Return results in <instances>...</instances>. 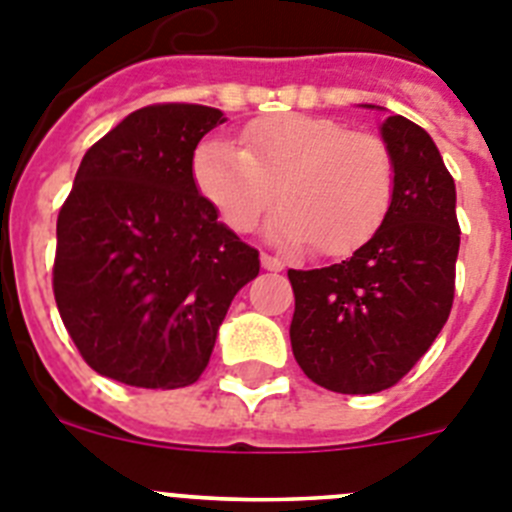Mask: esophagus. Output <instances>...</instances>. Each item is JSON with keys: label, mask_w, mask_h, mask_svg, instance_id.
Instances as JSON below:
<instances>
[{"label": "esophagus", "mask_w": 512, "mask_h": 512, "mask_svg": "<svg viewBox=\"0 0 512 512\" xmlns=\"http://www.w3.org/2000/svg\"><path fill=\"white\" fill-rule=\"evenodd\" d=\"M261 266H264L266 271H282L284 261L277 259V256H269V253H261Z\"/></svg>", "instance_id": "1"}]
</instances>
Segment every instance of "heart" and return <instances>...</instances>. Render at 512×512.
Here are the masks:
<instances>
[{
	"label": "heart",
	"instance_id": "obj_1",
	"mask_svg": "<svg viewBox=\"0 0 512 512\" xmlns=\"http://www.w3.org/2000/svg\"><path fill=\"white\" fill-rule=\"evenodd\" d=\"M192 176L220 220L238 233L256 228L279 194L284 205L266 225L271 241L284 248L315 243L325 256L364 246L395 192V164L382 138L312 115L253 122L243 148L223 138L202 140Z\"/></svg>",
	"mask_w": 512,
	"mask_h": 512
}]
</instances>
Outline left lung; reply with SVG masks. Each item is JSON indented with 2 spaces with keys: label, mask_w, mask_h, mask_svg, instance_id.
I'll list each match as a JSON object with an SVG mask.
<instances>
[{
  "label": "left lung",
  "mask_w": 512,
  "mask_h": 512,
  "mask_svg": "<svg viewBox=\"0 0 512 512\" xmlns=\"http://www.w3.org/2000/svg\"><path fill=\"white\" fill-rule=\"evenodd\" d=\"M379 135L395 164V192L377 233L341 264L287 274L295 289L292 354L312 382L341 395H374L400 382L454 302V179L431 135L408 117L387 112Z\"/></svg>",
  "instance_id": "obj_1"
}]
</instances>
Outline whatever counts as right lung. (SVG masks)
<instances>
[{
    "label": "right lung",
    "mask_w": 512,
    "mask_h": 512,
    "mask_svg": "<svg viewBox=\"0 0 512 512\" xmlns=\"http://www.w3.org/2000/svg\"><path fill=\"white\" fill-rule=\"evenodd\" d=\"M225 115L202 104L130 112L81 158L56 225L53 295L94 372L146 390L200 379L259 251L200 194L194 148Z\"/></svg>",
    "instance_id": "obj_1"
}]
</instances>
